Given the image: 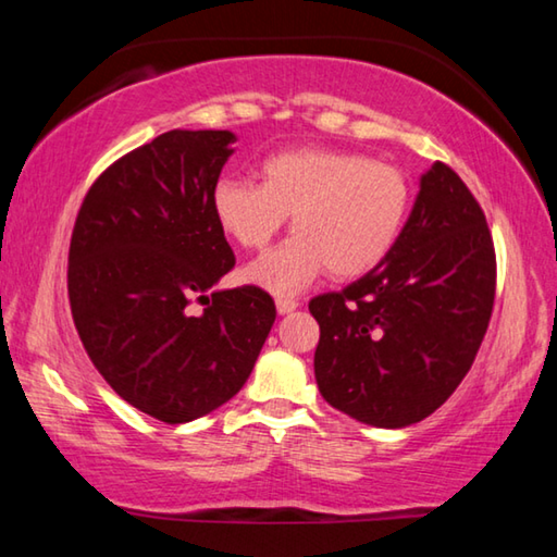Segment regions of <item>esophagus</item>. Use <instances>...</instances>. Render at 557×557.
Masks as SVG:
<instances>
[{
	"label": "esophagus",
	"mask_w": 557,
	"mask_h": 557,
	"mask_svg": "<svg viewBox=\"0 0 557 557\" xmlns=\"http://www.w3.org/2000/svg\"><path fill=\"white\" fill-rule=\"evenodd\" d=\"M275 305H277V312L280 314H289V312H295V309L299 307V301L292 299V297H277Z\"/></svg>",
	"instance_id": "34e87169"
}]
</instances>
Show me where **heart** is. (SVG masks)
Here are the masks:
<instances>
[{
  "mask_svg": "<svg viewBox=\"0 0 557 557\" xmlns=\"http://www.w3.org/2000/svg\"><path fill=\"white\" fill-rule=\"evenodd\" d=\"M412 188L398 166L346 149L301 147L268 157L260 184L221 178L211 206L223 233L245 250H262L292 215L275 250L250 262L245 280L292 295L329 270L336 280L379 268L410 213Z\"/></svg>",
  "mask_w": 557,
  "mask_h": 557,
  "instance_id": "obj_1",
  "label": "heart"
}]
</instances>
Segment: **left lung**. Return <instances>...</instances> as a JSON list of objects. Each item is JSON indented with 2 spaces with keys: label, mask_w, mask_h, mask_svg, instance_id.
<instances>
[{
  "label": "left lung",
  "mask_w": 557,
  "mask_h": 557,
  "mask_svg": "<svg viewBox=\"0 0 557 557\" xmlns=\"http://www.w3.org/2000/svg\"><path fill=\"white\" fill-rule=\"evenodd\" d=\"M496 256L467 184L435 162L395 248L342 292L309 301L314 375L332 408L373 428H408L445 403L492 319Z\"/></svg>",
  "instance_id": "left-lung-1"
}]
</instances>
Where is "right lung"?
Segmentation results:
<instances>
[{"mask_svg": "<svg viewBox=\"0 0 557 557\" xmlns=\"http://www.w3.org/2000/svg\"><path fill=\"white\" fill-rule=\"evenodd\" d=\"M233 143L228 129L164 132L98 176L73 225L81 342L122 400L166 425L228 403L277 317L256 285L215 289L235 265L211 206Z\"/></svg>", "mask_w": 557, "mask_h": 557, "instance_id": "obj_1", "label": "right lung"}]
</instances>
